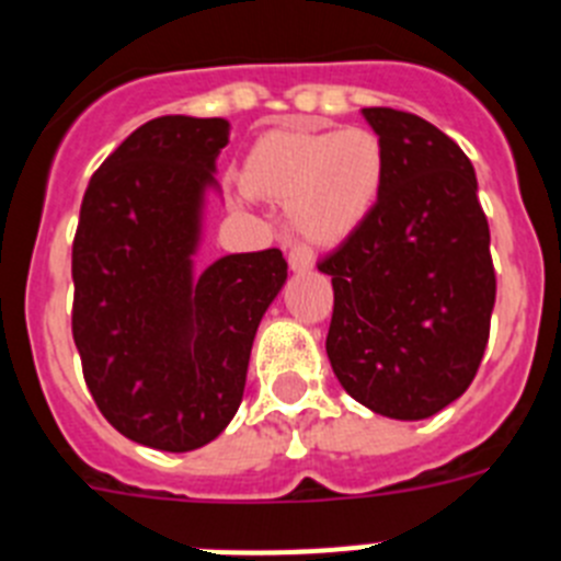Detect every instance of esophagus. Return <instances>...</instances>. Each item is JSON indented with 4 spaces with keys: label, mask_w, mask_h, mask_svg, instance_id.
Here are the masks:
<instances>
[{
    "label": "esophagus",
    "mask_w": 561,
    "mask_h": 561,
    "mask_svg": "<svg viewBox=\"0 0 561 561\" xmlns=\"http://www.w3.org/2000/svg\"><path fill=\"white\" fill-rule=\"evenodd\" d=\"M289 266L295 272H309L314 270V250L306 244H295L289 250Z\"/></svg>",
    "instance_id": "esophagus-1"
}]
</instances>
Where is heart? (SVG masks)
I'll return each mask as SVG.
<instances>
[{
	"mask_svg": "<svg viewBox=\"0 0 561 561\" xmlns=\"http://www.w3.org/2000/svg\"><path fill=\"white\" fill-rule=\"evenodd\" d=\"M241 180L257 199L289 205L304 238L340 244L379 199L385 151L368 128H277L252 146Z\"/></svg>",
	"mask_w": 561,
	"mask_h": 561,
	"instance_id": "obj_1",
	"label": "heart"
}]
</instances>
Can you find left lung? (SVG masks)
<instances>
[{
  "instance_id": "left-lung-1",
  "label": "left lung",
  "mask_w": 561,
  "mask_h": 561,
  "mask_svg": "<svg viewBox=\"0 0 561 561\" xmlns=\"http://www.w3.org/2000/svg\"><path fill=\"white\" fill-rule=\"evenodd\" d=\"M379 134V199L334 252L325 351L359 404L430 419L472 385L492 325L494 277L478 176L460 146L419 114L362 108Z\"/></svg>"
}]
</instances>
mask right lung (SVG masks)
<instances>
[{"label":"right lung","mask_w":561,"mask_h":561,"mask_svg":"<svg viewBox=\"0 0 561 561\" xmlns=\"http://www.w3.org/2000/svg\"><path fill=\"white\" fill-rule=\"evenodd\" d=\"M230 123L165 114L89 180L72 241V336L117 433L162 453L210 444L236 415L257 323L286 284L280 250L193 255Z\"/></svg>","instance_id":"add662e5"}]
</instances>
